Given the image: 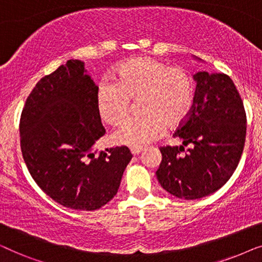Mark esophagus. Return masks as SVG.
<instances>
[{
  "label": "esophagus",
  "mask_w": 262,
  "mask_h": 262,
  "mask_svg": "<svg viewBox=\"0 0 262 262\" xmlns=\"http://www.w3.org/2000/svg\"><path fill=\"white\" fill-rule=\"evenodd\" d=\"M142 152V148H131V154L134 156H137Z\"/></svg>",
  "instance_id": "34e87169"
}]
</instances>
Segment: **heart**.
<instances>
[{"instance_id": "heart-1", "label": "heart", "mask_w": 262, "mask_h": 262, "mask_svg": "<svg viewBox=\"0 0 262 262\" xmlns=\"http://www.w3.org/2000/svg\"><path fill=\"white\" fill-rule=\"evenodd\" d=\"M114 81H103L96 91V106L107 124L127 117L131 100L138 99L141 112L124 121L113 134L117 144L143 148L164 131L184 124L194 106L195 84L185 68L171 67L152 57H135L121 62Z\"/></svg>"}]
</instances>
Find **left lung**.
Segmentation results:
<instances>
[{
    "instance_id": "8db88e82",
    "label": "left lung",
    "mask_w": 262,
    "mask_h": 262,
    "mask_svg": "<svg viewBox=\"0 0 262 262\" xmlns=\"http://www.w3.org/2000/svg\"><path fill=\"white\" fill-rule=\"evenodd\" d=\"M193 77L194 106L173 135L184 146H161L162 161L156 171L168 193L186 200L212 194L230 179L241 159L247 130L245 106L228 75L199 71Z\"/></svg>"
}]
</instances>
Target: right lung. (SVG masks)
Returning a JSON list of instances; mask_svg holds the SVG:
<instances>
[{
    "instance_id": "right-lung-1",
    "label": "right lung",
    "mask_w": 262,
    "mask_h": 262,
    "mask_svg": "<svg viewBox=\"0 0 262 262\" xmlns=\"http://www.w3.org/2000/svg\"><path fill=\"white\" fill-rule=\"evenodd\" d=\"M96 91L83 62L70 59L35 84L20 118L28 171L50 198L73 210L93 211L108 203L132 159L127 146L92 152L106 132Z\"/></svg>"
}]
</instances>
